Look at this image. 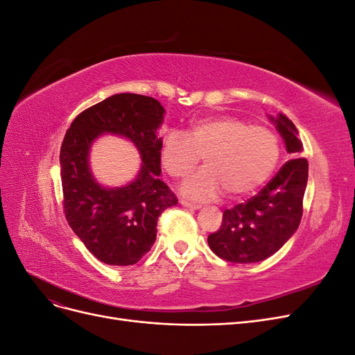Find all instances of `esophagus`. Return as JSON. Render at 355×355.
<instances>
[{"mask_svg": "<svg viewBox=\"0 0 355 355\" xmlns=\"http://www.w3.org/2000/svg\"><path fill=\"white\" fill-rule=\"evenodd\" d=\"M180 204H182V206H185V207L191 209V210H198V209L201 207L200 204H197V202H191V201H188V200H182V201H180Z\"/></svg>", "mask_w": 355, "mask_h": 355, "instance_id": "1", "label": "esophagus"}]
</instances>
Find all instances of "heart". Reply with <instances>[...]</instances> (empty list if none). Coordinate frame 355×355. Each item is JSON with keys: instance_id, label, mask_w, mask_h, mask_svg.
I'll list each match as a JSON object with an SVG mask.
<instances>
[{"instance_id": "heart-1", "label": "heart", "mask_w": 355, "mask_h": 355, "mask_svg": "<svg viewBox=\"0 0 355 355\" xmlns=\"http://www.w3.org/2000/svg\"><path fill=\"white\" fill-rule=\"evenodd\" d=\"M204 158L206 167L182 187L196 200L253 194L271 178L280 159V141L271 128L250 125L237 116L200 118L188 135L171 128L161 142V163L170 176L184 178Z\"/></svg>"}]
</instances>
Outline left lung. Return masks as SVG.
I'll return each mask as SVG.
<instances>
[{"mask_svg":"<svg viewBox=\"0 0 355 355\" xmlns=\"http://www.w3.org/2000/svg\"><path fill=\"white\" fill-rule=\"evenodd\" d=\"M271 120L284 139L287 153L295 158L286 161L254 197L223 211L220 228L210 234L207 241L213 253L227 262L265 261L282 249L302 219L308 182V161L299 157L302 142L286 115Z\"/></svg>","mask_w":355,"mask_h":355,"instance_id":"obj_1","label":"left lung"}]
</instances>
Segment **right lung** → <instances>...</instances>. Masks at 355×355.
<instances>
[{
	"label": "right lung",
	"mask_w": 355,
	"mask_h": 355,
	"mask_svg": "<svg viewBox=\"0 0 355 355\" xmlns=\"http://www.w3.org/2000/svg\"><path fill=\"white\" fill-rule=\"evenodd\" d=\"M164 108L149 96L120 93L75 116L60 148L63 211L75 235L106 265L127 266L142 259L157 237V220L178 198L159 180ZM103 132L124 135L137 145L144 164L123 189L108 190L88 170V151Z\"/></svg>",
	"instance_id": "right-lung-1"
}]
</instances>
